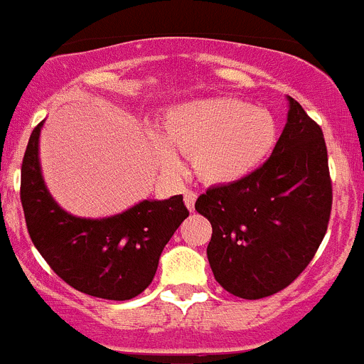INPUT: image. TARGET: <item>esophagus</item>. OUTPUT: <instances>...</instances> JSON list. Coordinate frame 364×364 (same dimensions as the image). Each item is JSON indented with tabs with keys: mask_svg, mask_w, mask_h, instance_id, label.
<instances>
[{
	"mask_svg": "<svg viewBox=\"0 0 364 364\" xmlns=\"http://www.w3.org/2000/svg\"><path fill=\"white\" fill-rule=\"evenodd\" d=\"M183 194H185L183 198H185L186 208L192 212V210H194V206H196V199H198V192H196V190H192V188H186Z\"/></svg>",
	"mask_w": 364,
	"mask_h": 364,
	"instance_id": "1",
	"label": "esophagus"
}]
</instances>
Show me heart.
Listing matches in <instances>:
<instances>
[{
	"label": "heart",
	"instance_id": "obj_1",
	"mask_svg": "<svg viewBox=\"0 0 364 364\" xmlns=\"http://www.w3.org/2000/svg\"><path fill=\"white\" fill-rule=\"evenodd\" d=\"M161 137L171 150L190 158L199 179L225 185L252 174L270 156L277 123L270 110L243 100L210 97L170 109ZM168 149L156 145L158 159L165 168L176 170L178 159Z\"/></svg>",
	"mask_w": 364,
	"mask_h": 364
}]
</instances>
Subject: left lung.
<instances>
[{
  "label": "left lung",
  "instance_id": "8db88e82",
  "mask_svg": "<svg viewBox=\"0 0 364 364\" xmlns=\"http://www.w3.org/2000/svg\"><path fill=\"white\" fill-rule=\"evenodd\" d=\"M288 101L270 158L196 201L212 225L206 255L215 281L241 299L274 296L294 283L328 228L332 179L323 130L296 100Z\"/></svg>",
  "mask_w": 364,
  "mask_h": 364
}]
</instances>
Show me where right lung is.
<instances>
[{"label": "right lung", "instance_id": "1", "mask_svg": "<svg viewBox=\"0 0 364 364\" xmlns=\"http://www.w3.org/2000/svg\"><path fill=\"white\" fill-rule=\"evenodd\" d=\"M41 125L43 121L28 139L19 188L32 243L48 267L80 292L112 301L139 296L152 283L165 245L188 218L183 196L145 199L114 218H74L58 206L41 178Z\"/></svg>", "mask_w": 364, "mask_h": 364}]
</instances>
